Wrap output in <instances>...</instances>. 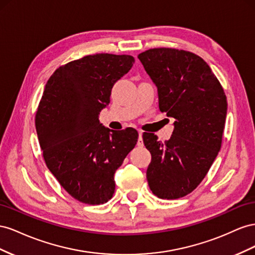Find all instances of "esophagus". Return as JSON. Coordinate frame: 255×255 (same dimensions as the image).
Returning <instances> with one entry per match:
<instances>
[{"label": "esophagus", "mask_w": 255, "mask_h": 255, "mask_svg": "<svg viewBox=\"0 0 255 255\" xmlns=\"http://www.w3.org/2000/svg\"><path fill=\"white\" fill-rule=\"evenodd\" d=\"M142 134H143V132L141 131H139V139H137V146H140V147H142L143 146V137H142Z\"/></svg>", "instance_id": "esophagus-1"}]
</instances>
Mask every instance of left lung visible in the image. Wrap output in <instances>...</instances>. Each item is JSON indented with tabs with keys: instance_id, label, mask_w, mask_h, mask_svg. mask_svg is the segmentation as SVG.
I'll return each mask as SVG.
<instances>
[{
	"instance_id": "obj_1",
	"label": "left lung",
	"mask_w": 255,
	"mask_h": 255,
	"mask_svg": "<svg viewBox=\"0 0 255 255\" xmlns=\"http://www.w3.org/2000/svg\"><path fill=\"white\" fill-rule=\"evenodd\" d=\"M157 87L159 109L175 119L169 141L143 133L151 155L146 178L160 199H179L206 176L221 147L228 103L208 64L194 53L172 48L137 55Z\"/></svg>"
}]
</instances>
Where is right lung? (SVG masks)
Here are the masks:
<instances>
[{"mask_svg": "<svg viewBox=\"0 0 255 255\" xmlns=\"http://www.w3.org/2000/svg\"><path fill=\"white\" fill-rule=\"evenodd\" d=\"M131 55H87L57 68L48 80L35 126L50 172L72 198L90 205L108 202L114 174L137 142V131L100 124L112 87L131 69Z\"/></svg>", "mask_w": 255, "mask_h": 255, "instance_id": "right-lung-1", "label": "right lung"}]
</instances>
